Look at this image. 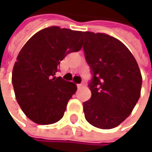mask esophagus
I'll list each match as a JSON object with an SVG mask.
<instances>
[{
	"instance_id": "34e87169",
	"label": "esophagus",
	"mask_w": 152,
	"mask_h": 152,
	"mask_svg": "<svg viewBox=\"0 0 152 152\" xmlns=\"http://www.w3.org/2000/svg\"><path fill=\"white\" fill-rule=\"evenodd\" d=\"M82 87H83V84H82V83H78V84H77V88H78V89H81Z\"/></svg>"
}]
</instances>
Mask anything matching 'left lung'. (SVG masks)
I'll use <instances>...</instances> for the list:
<instances>
[{
  "instance_id": "left-lung-1",
  "label": "left lung",
  "mask_w": 152,
  "mask_h": 152,
  "mask_svg": "<svg viewBox=\"0 0 152 152\" xmlns=\"http://www.w3.org/2000/svg\"><path fill=\"white\" fill-rule=\"evenodd\" d=\"M83 51L91 80V97L83 103L86 121L110 129L131 113L142 87V76L131 52L119 39L104 33L83 32Z\"/></svg>"
}]
</instances>
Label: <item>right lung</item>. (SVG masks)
<instances>
[{"label": "right lung", "mask_w": 152, "mask_h": 152, "mask_svg": "<svg viewBox=\"0 0 152 152\" xmlns=\"http://www.w3.org/2000/svg\"><path fill=\"white\" fill-rule=\"evenodd\" d=\"M83 32L52 26L34 34L21 49L12 72L17 103L38 124L60 121L76 91L75 83L56 77L65 56L82 48Z\"/></svg>", "instance_id": "obj_1"}]
</instances>
